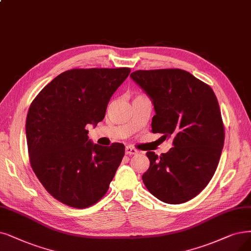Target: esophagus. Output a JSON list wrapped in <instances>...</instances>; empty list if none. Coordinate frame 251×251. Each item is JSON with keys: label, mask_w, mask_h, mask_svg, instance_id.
<instances>
[{"label": "esophagus", "mask_w": 251, "mask_h": 251, "mask_svg": "<svg viewBox=\"0 0 251 251\" xmlns=\"http://www.w3.org/2000/svg\"><path fill=\"white\" fill-rule=\"evenodd\" d=\"M126 153L127 155H134L136 153H138V150L134 147H131V146H126Z\"/></svg>", "instance_id": "esophagus-1"}]
</instances>
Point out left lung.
<instances>
[{
	"mask_svg": "<svg viewBox=\"0 0 251 251\" xmlns=\"http://www.w3.org/2000/svg\"><path fill=\"white\" fill-rule=\"evenodd\" d=\"M131 77L153 102L151 132L173 139L167 153L147 151L143 182L162 202L185 203L207 186L222 155L225 126L216 96L181 69L138 70Z\"/></svg>",
	"mask_w": 251,
	"mask_h": 251,
	"instance_id": "1",
	"label": "left lung"
}]
</instances>
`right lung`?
Segmentation results:
<instances>
[{
  "mask_svg": "<svg viewBox=\"0 0 251 251\" xmlns=\"http://www.w3.org/2000/svg\"><path fill=\"white\" fill-rule=\"evenodd\" d=\"M129 72V68L68 70L33 100L25 123L29 163L58 202L83 209L107 193L125 145L93 144L85 126L102 122L110 98Z\"/></svg>",
  "mask_w": 251,
  "mask_h": 251,
  "instance_id": "1",
  "label": "right lung"
}]
</instances>
